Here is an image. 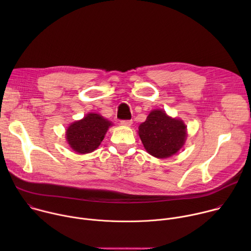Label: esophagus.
<instances>
[{
    "label": "esophagus",
    "instance_id": "34e87169",
    "mask_svg": "<svg viewBox=\"0 0 251 251\" xmlns=\"http://www.w3.org/2000/svg\"><path fill=\"white\" fill-rule=\"evenodd\" d=\"M132 123V120H121V125L123 126H131Z\"/></svg>",
    "mask_w": 251,
    "mask_h": 251
}]
</instances>
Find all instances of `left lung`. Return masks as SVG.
<instances>
[{"label":"left lung","mask_w":251,"mask_h":251,"mask_svg":"<svg viewBox=\"0 0 251 251\" xmlns=\"http://www.w3.org/2000/svg\"><path fill=\"white\" fill-rule=\"evenodd\" d=\"M138 134L150 155L165 159L175 155L184 146L187 126L183 120L168 116L162 109H155L145 122L140 124Z\"/></svg>","instance_id":"1"}]
</instances>
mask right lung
<instances>
[{
	"label": "right lung",
	"mask_w": 251,
	"mask_h": 251,
	"mask_svg": "<svg viewBox=\"0 0 251 251\" xmlns=\"http://www.w3.org/2000/svg\"><path fill=\"white\" fill-rule=\"evenodd\" d=\"M112 123L101 115L88 113L81 120L71 123L66 130V141L76 153L87 154L98 148Z\"/></svg>",
	"instance_id": "obj_1"
}]
</instances>
